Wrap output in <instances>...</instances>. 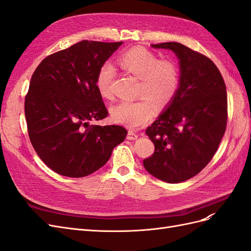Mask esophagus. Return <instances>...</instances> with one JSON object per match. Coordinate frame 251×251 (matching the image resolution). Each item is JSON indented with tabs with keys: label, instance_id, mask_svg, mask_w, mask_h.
Here are the masks:
<instances>
[{
	"label": "esophagus",
	"instance_id": "obj_1",
	"mask_svg": "<svg viewBox=\"0 0 251 251\" xmlns=\"http://www.w3.org/2000/svg\"><path fill=\"white\" fill-rule=\"evenodd\" d=\"M126 138H127L128 140H135V139L138 138V135L136 134L135 132H133V131H128V132H127Z\"/></svg>",
	"mask_w": 251,
	"mask_h": 251
}]
</instances>
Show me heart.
I'll return each instance as SVG.
<instances>
[{
  "label": "heart",
  "instance_id": "obj_1",
  "mask_svg": "<svg viewBox=\"0 0 251 251\" xmlns=\"http://www.w3.org/2000/svg\"><path fill=\"white\" fill-rule=\"evenodd\" d=\"M120 68L139 79L135 101H121L111 109L113 120L128 127H139L153 118L155 105L161 109L176 96L180 72L172 59H158L154 52L143 47H134L118 58ZM115 70L111 64H103L98 70L95 86L98 93L105 100L112 97V81Z\"/></svg>",
  "mask_w": 251,
  "mask_h": 251
}]
</instances>
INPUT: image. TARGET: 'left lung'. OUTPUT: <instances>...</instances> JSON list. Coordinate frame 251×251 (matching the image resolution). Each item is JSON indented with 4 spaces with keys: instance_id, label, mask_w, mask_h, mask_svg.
I'll return each mask as SVG.
<instances>
[{
    "instance_id": "1",
    "label": "left lung",
    "mask_w": 251,
    "mask_h": 251,
    "mask_svg": "<svg viewBox=\"0 0 251 251\" xmlns=\"http://www.w3.org/2000/svg\"><path fill=\"white\" fill-rule=\"evenodd\" d=\"M172 50L179 58L176 96L146 133L155 151L143 165L168 183L193 178L208 164L227 124L225 82L217 66L201 53L176 42L151 45Z\"/></svg>"
}]
</instances>
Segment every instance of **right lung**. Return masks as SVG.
Here are the masks:
<instances>
[{"instance_id": "right-lung-1", "label": "right lung", "mask_w": 251, "mask_h": 251, "mask_svg": "<svg viewBox=\"0 0 251 251\" xmlns=\"http://www.w3.org/2000/svg\"><path fill=\"white\" fill-rule=\"evenodd\" d=\"M123 42L81 41L44 58L25 97L30 141L48 168L81 178L100 170L127 134L120 126H90L108 116L95 79Z\"/></svg>"}]
</instances>
